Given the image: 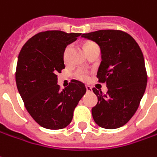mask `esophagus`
<instances>
[{
  "label": "esophagus",
  "instance_id": "obj_1",
  "mask_svg": "<svg viewBox=\"0 0 157 157\" xmlns=\"http://www.w3.org/2000/svg\"><path fill=\"white\" fill-rule=\"evenodd\" d=\"M86 89H87V92H91L92 91V88L90 86H86Z\"/></svg>",
  "mask_w": 157,
  "mask_h": 157
}]
</instances>
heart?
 Here are the masks:
<instances>
[{"label":"heart","mask_w":157,"mask_h":157,"mask_svg":"<svg viewBox=\"0 0 157 157\" xmlns=\"http://www.w3.org/2000/svg\"><path fill=\"white\" fill-rule=\"evenodd\" d=\"M94 44H94V43H92V42L86 43V44H85V49H87L88 47L93 46V45H94ZM70 50V46H67V47H66V49H65L64 53H63V57H64L65 60L67 59V56H68V54H69ZM75 75H76V77H77L79 80H81V81H87V80H88V78H89L87 72L84 71V70H78V71L76 72Z\"/></svg>","instance_id":"obj_1"}]
</instances>
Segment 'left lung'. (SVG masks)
<instances>
[{
    "mask_svg": "<svg viewBox=\"0 0 157 157\" xmlns=\"http://www.w3.org/2000/svg\"><path fill=\"white\" fill-rule=\"evenodd\" d=\"M95 42L101 52L97 72L99 82L106 84V94L93 91L98 102L92 108L94 122L105 129L124 125L135 114L147 85L144 58L131 35L119 30H100L82 35Z\"/></svg>",
    "mask_w": 157,
    "mask_h": 157,
    "instance_id": "left-lung-1",
    "label": "left lung"
}]
</instances>
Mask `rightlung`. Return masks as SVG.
Returning a JSON list of instances; mask_svg holds the SVG:
<instances>
[{"label":"right lung","instance_id":"1","mask_svg":"<svg viewBox=\"0 0 157 157\" xmlns=\"http://www.w3.org/2000/svg\"><path fill=\"white\" fill-rule=\"evenodd\" d=\"M82 33L46 31L34 35L19 54L15 80L27 112L42 127L59 130L69 125L79 101L87 91L72 80L60 90L57 73L65 68V48Z\"/></svg>","mask_w":157,"mask_h":157}]
</instances>
